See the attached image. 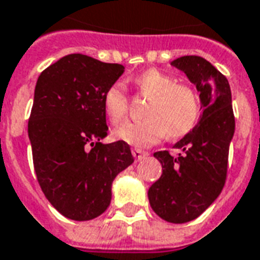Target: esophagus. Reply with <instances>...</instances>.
I'll return each instance as SVG.
<instances>
[{
  "mask_svg": "<svg viewBox=\"0 0 260 260\" xmlns=\"http://www.w3.org/2000/svg\"><path fill=\"white\" fill-rule=\"evenodd\" d=\"M132 155L135 157V159H142L143 157H146V155H147V153L140 149H134L132 150Z\"/></svg>",
  "mask_w": 260,
  "mask_h": 260,
  "instance_id": "obj_1",
  "label": "esophagus"
}]
</instances>
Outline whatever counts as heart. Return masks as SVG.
Masks as SVG:
<instances>
[{"instance_id": "obj_1", "label": "heart", "mask_w": 260, "mask_h": 260, "mask_svg": "<svg viewBox=\"0 0 260 260\" xmlns=\"http://www.w3.org/2000/svg\"><path fill=\"white\" fill-rule=\"evenodd\" d=\"M140 95L149 98L142 121H128L118 126L114 136L126 145L147 147L162 139L187 135L197 125L201 113L200 99L193 88L178 84L171 74L150 69L134 78ZM103 109L113 124H120L128 113V98L121 84L113 85L105 92Z\"/></svg>"}]
</instances>
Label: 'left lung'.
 Returning a JSON list of instances; mask_svg holds the SVG:
<instances>
[{
	"label": "left lung",
	"instance_id": "left-lung-1",
	"mask_svg": "<svg viewBox=\"0 0 260 260\" xmlns=\"http://www.w3.org/2000/svg\"><path fill=\"white\" fill-rule=\"evenodd\" d=\"M171 64L196 85L203 113L193 129L175 143L183 154L174 158L167 150L154 153L162 174L149 189V201L161 219L186 223L199 218L222 191L236 122L230 85L220 71L200 56L178 57Z\"/></svg>",
	"mask_w": 260,
	"mask_h": 260
}]
</instances>
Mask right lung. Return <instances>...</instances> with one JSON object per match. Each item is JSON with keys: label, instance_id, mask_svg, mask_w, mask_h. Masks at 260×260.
Instances as JSON below:
<instances>
[{"label": "right lung", "instance_id": "right-lung-1", "mask_svg": "<svg viewBox=\"0 0 260 260\" xmlns=\"http://www.w3.org/2000/svg\"><path fill=\"white\" fill-rule=\"evenodd\" d=\"M124 66L71 53L38 77L28 120L32 162L53 208L73 220H91L109 208L111 184L134 162L129 145L107 136L105 92Z\"/></svg>", "mask_w": 260, "mask_h": 260}]
</instances>
